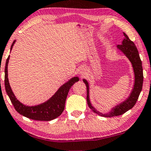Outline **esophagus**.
<instances>
[{"label": "esophagus", "mask_w": 151, "mask_h": 151, "mask_svg": "<svg viewBox=\"0 0 151 151\" xmlns=\"http://www.w3.org/2000/svg\"><path fill=\"white\" fill-rule=\"evenodd\" d=\"M85 72H86V70H85V68H82L81 70H80V73L82 74V75H83V74L85 73Z\"/></svg>", "instance_id": "1"}]
</instances>
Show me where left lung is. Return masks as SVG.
<instances>
[{"instance_id": "obj_1", "label": "left lung", "mask_w": 151, "mask_h": 151, "mask_svg": "<svg viewBox=\"0 0 151 151\" xmlns=\"http://www.w3.org/2000/svg\"><path fill=\"white\" fill-rule=\"evenodd\" d=\"M123 34L124 36V38L122 40V45H118L117 48L119 50H120L130 61L132 65L134 73V87L128 98L126 99V100H124L122 103L113 107L109 113H101L99 112L95 109V108L93 106L90 102L88 82L85 79L83 80L87 87V101L89 107L92 110L94 113H97L98 115H100L104 117L118 116V115H122L123 113L127 112L129 109H132L134 106L135 105L137 99H138L141 90H142L144 75H143L142 62H141L140 57H139L138 50L135 46L134 43L128 38L127 35L124 33H123Z\"/></svg>"}]
</instances>
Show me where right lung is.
<instances>
[{
	"label": "right lung",
	"instance_id": "obj_1",
	"mask_svg": "<svg viewBox=\"0 0 151 151\" xmlns=\"http://www.w3.org/2000/svg\"><path fill=\"white\" fill-rule=\"evenodd\" d=\"M15 41L16 40H14V42H12L10 50L12 49ZM9 59H10V56L7 57L5 63V87L7 95L16 111L23 116L35 120L50 121L59 117L64 110L65 102L68 91L74 83L79 81V78L73 77L70 78L68 82L61 85L55 94L44 103L32 106H26L17 100L10 87L7 78V65H8Z\"/></svg>",
	"mask_w": 151,
	"mask_h": 151
}]
</instances>
